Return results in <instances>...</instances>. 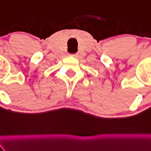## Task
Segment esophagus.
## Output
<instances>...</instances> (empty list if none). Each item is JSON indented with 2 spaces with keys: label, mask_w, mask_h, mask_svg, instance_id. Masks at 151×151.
Segmentation results:
<instances>
[{
  "label": "esophagus",
  "mask_w": 151,
  "mask_h": 151,
  "mask_svg": "<svg viewBox=\"0 0 151 151\" xmlns=\"http://www.w3.org/2000/svg\"><path fill=\"white\" fill-rule=\"evenodd\" d=\"M70 55H71V56H74V57H76V56H77V54H70Z\"/></svg>",
  "instance_id": "esophagus-1"
}]
</instances>
